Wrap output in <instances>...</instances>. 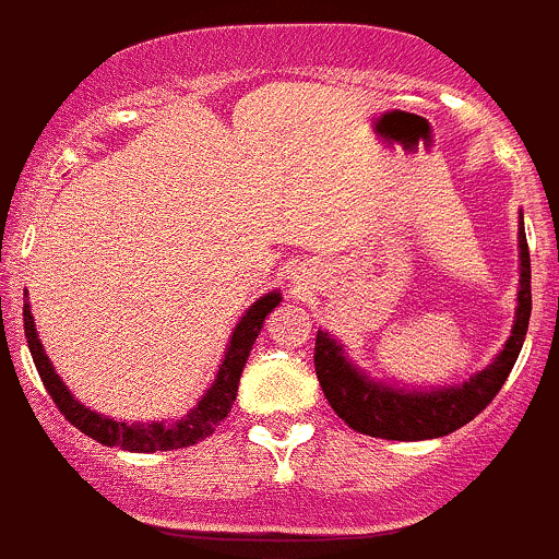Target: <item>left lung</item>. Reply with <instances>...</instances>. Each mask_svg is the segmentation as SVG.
<instances>
[{
    "instance_id": "left-lung-1",
    "label": "left lung",
    "mask_w": 559,
    "mask_h": 559,
    "mask_svg": "<svg viewBox=\"0 0 559 559\" xmlns=\"http://www.w3.org/2000/svg\"><path fill=\"white\" fill-rule=\"evenodd\" d=\"M531 251H527L525 227L520 222V292H516V313L512 337L503 350L487 364L481 372L468 378L463 385L439 388V391H404L378 383L348 361L343 345L329 332L316 334V374L326 402L358 433L396 442H418V439L448 437L474 420L487 404L496 399L507 383L531 321Z\"/></svg>"
}]
</instances>
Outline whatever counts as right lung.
Here are the masks:
<instances>
[{
	"instance_id": "right-lung-1",
	"label": "right lung",
	"mask_w": 559,
	"mask_h": 559,
	"mask_svg": "<svg viewBox=\"0 0 559 559\" xmlns=\"http://www.w3.org/2000/svg\"><path fill=\"white\" fill-rule=\"evenodd\" d=\"M281 302V292H270L257 299L249 310H246L243 319L235 326L230 345H227L225 358L219 364V372H216L214 383L190 413L181 420L166 423H122L111 420L107 415L93 413L91 407L80 404L74 399V393H69L67 383L56 374L50 358H47L43 343H39L37 326H34V316L28 302L23 299V332H26L28 350H32L34 367H37L43 385L50 393V399L56 402V407L61 409V415L72 423L74 428H80L85 437L96 439V442L107 444V448H120L128 452H157V450H179L198 444L201 439L211 437L214 428L230 415V407L238 396V383L240 372L246 367V358H249L251 348H254L257 334L262 332L264 316Z\"/></svg>"
}]
</instances>
